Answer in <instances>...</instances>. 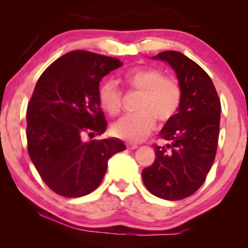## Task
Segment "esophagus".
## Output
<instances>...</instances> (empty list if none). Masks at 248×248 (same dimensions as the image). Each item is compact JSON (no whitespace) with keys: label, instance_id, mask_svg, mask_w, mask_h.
Returning a JSON list of instances; mask_svg holds the SVG:
<instances>
[{"label":"esophagus","instance_id":"1","mask_svg":"<svg viewBox=\"0 0 248 248\" xmlns=\"http://www.w3.org/2000/svg\"><path fill=\"white\" fill-rule=\"evenodd\" d=\"M126 147H127V149L134 150V149H138L139 146H138V144H134V143H127Z\"/></svg>","mask_w":248,"mask_h":248}]
</instances>
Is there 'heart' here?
Returning a JSON list of instances; mask_svg holds the SVG:
<instances>
[{"mask_svg":"<svg viewBox=\"0 0 248 248\" xmlns=\"http://www.w3.org/2000/svg\"><path fill=\"white\" fill-rule=\"evenodd\" d=\"M124 80L130 87L142 91L136 109L127 114L112 126L116 138L129 142H139L154 129L156 118L166 122L177 112L181 104V88L175 80L164 78L158 70L152 67H134L124 73ZM99 101L110 115L121 110L122 92L113 80L104 81L99 87Z\"/></svg>","mask_w":248,"mask_h":248,"instance_id":"1","label":"heart"}]
</instances>
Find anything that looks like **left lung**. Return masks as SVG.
<instances>
[{"label": "left lung", "mask_w": 248, "mask_h": 248, "mask_svg": "<svg viewBox=\"0 0 248 248\" xmlns=\"http://www.w3.org/2000/svg\"><path fill=\"white\" fill-rule=\"evenodd\" d=\"M153 59L175 71L182 98L177 114L167 121L160 136L168 143L155 146V161L142 171L153 195L179 201L195 193L205 182L217 152L220 101L209 75L177 51H164Z\"/></svg>", "instance_id": "1"}]
</instances>
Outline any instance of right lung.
Wrapping results in <instances>:
<instances>
[{
	"mask_svg": "<svg viewBox=\"0 0 248 248\" xmlns=\"http://www.w3.org/2000/svg\"><path fill=\"white\" fill-rule=\"evenodd\" d=\"M122 66L116 58L88 51L62 56L43 72L27 110L28 152L44 183L64 197H81L95 190L108 160L126 149L116 138L82 140V134L101 135L107 122L100 109L99 84Z\"/></svg>",
	"mask_w": 248,
	"mask_h": 248,
	"instance_id": "right-lung-1",
	"label": "right lung"
}]
</instances>
